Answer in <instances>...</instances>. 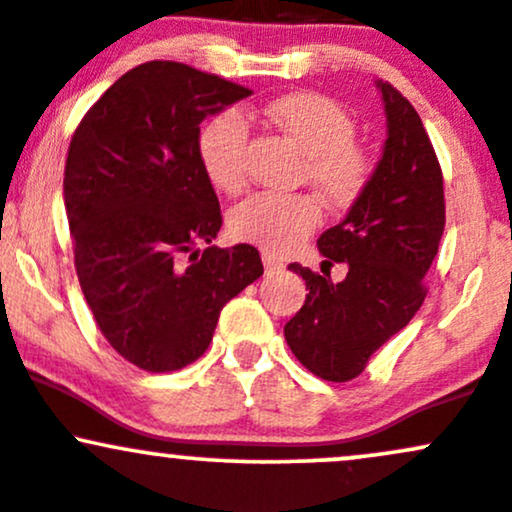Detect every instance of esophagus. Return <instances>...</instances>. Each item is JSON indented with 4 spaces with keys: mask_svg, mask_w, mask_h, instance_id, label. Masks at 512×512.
I'll list each match as a JSON object with an SVG mask.
<instances>
[{
    "mask_svg": "<svg viewBox=\"0 0 512 512\" xmlns=\"http://www.w3.org/2000/svg\"><path fill=\"white\" fill-rule=\"evenodd\" d=\"M262 262H265L267 269H282L284 267V262L279 260V257L269 255V252H262Z\"/></svg>",
    "mask_w": 512,
    "mask_h": 512,
    "instance_id": "obj_1",
    "label": "esophagus"
}]
</instances>
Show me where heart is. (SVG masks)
I'll return each instance as SVG.
<instances>
[{
	"label": "heart",
	"instance_id": "1",
	"mask_svg": "<svg viewBox=\"0 0 512 512\" xmlns=\"http://www.w3.org/2000/svg\"><path fill=\"white\" fill-rule=\"evenodd\" d=\"M265 114L306 155V179L328 204L347 206L364 192L372 160L352 143L357 126L338 101L313 92L289 94L272 101ZM247 143L250 123L235 109L221 111L201 128L199 160L213 187L228 194L243 187ZM318 223L320 206L308 194L260 192L230 211L235 238L274 252L299 245Z\"/></svg>",
	"mask_w": 512,
	"mask_h": 512
}]
</instances>
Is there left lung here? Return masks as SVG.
Here are the masks:
<instances>
[{"instance_id": "obj_1", "label": "left lung", "mask_w": 512, "mask_h": 512, "mask_svg": "<svg viewBox=\"0 0 512 512\" xmlns=\"http://www.w3.org/2000/svg\"><path fill=\"white\" fill-rule=\"evenodd\" d=\"M376 89L386 114L384 150L347 216L318 238L325 262H345L347 277L333 282L330 274L289 265L308 294L284 338L303 367L325 381L355 379L411 323L445 230L442 170L423 121L389 82L376 80Z\"/></svg>"}]
</instances>
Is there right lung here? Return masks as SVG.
Here are the masks:
<instances>
[{
	"instance_id": "add662e5",
	"label": "right lung",
	"mask_w": 512,
	"mask_h": 512,
	"mask_svg": "<svg viewBox=\"0 0 512 512\" xmlns=\"http://www.w3.org/2000/svg\"><path fill=\"white\" fill-rule=\"evenodd\" d=\"M250 94L153 60L111 84L70 140L77 279L109 345L145 372L204 355L221 308L265 272L252 245H211L223 218L199 160V123Z\"/></svg>"
}]
</instances>
